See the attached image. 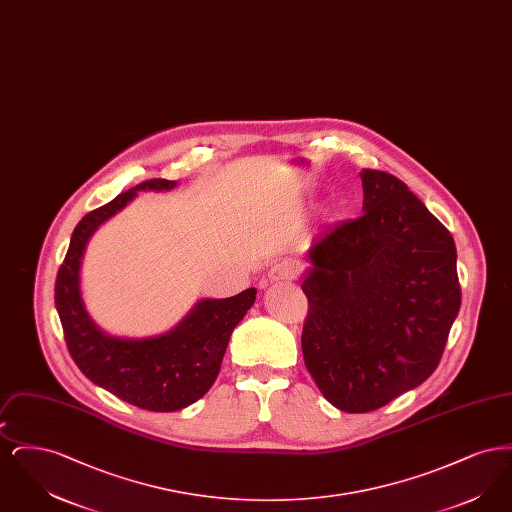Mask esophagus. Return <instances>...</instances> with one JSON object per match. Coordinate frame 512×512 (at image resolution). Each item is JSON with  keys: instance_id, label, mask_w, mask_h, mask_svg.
<instances>
[{"instance_id": "34e87169", "label": "esophagus", "mask_w": 512, "mask_h": 512, "mask_svg": "<svg viewBox=\"0 0 512 512\" xmlns=\"http://www.w3.org/2000/svg\"><path fill=\"white\" fill-rule=\"evenodd\" d=\"M297 276V268L290 261H280L272 265L268 270V280L270 282H284V280H293Z\"/></svg>"}]
</instances>
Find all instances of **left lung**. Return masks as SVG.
<instances>
[{"label":"left lung","mask_w":512,"mask_h":512,"mask_svg":"<svg viewBox=\"0 0 512 512\" xmlns=\"http://www.w3.org/2000/svg\"><path fill=\"white\" fill-rule=\"evenodd\" d=\"M365 215L309 247L301 347L320 393L368 413L420 386L439 365L461 309L449 230L393 174L363 169Z\"/></svg>","instance_id":"8db88e82"}]
</instances>
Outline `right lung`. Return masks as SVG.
I'll use <instances>...</instances> for the list:
<instances>
[{
    "mask_svg": "<svg viewBox=\"0 0 512 512\" xmlns=\"http://www.w3.org/2000/svg\"><path fill=\"white\" fill-rule=\"evenodd\" d=\"M176 186V180L153 178L88 213L74 228L55 280V307L76 366L99 388L153 413L180 411L209 391L230 336L257 295L249 288L226 299H199L172 330L149 338L111 336L90 317L80 290V268L90 238L138 192H169Z\"/></svg>",
    "mask_w": 512,
    "mask_h": 512,
    "instance_id": "obj_1",
    "label": "right lung"
}]
</instances>
